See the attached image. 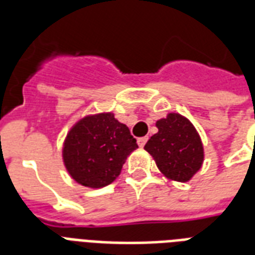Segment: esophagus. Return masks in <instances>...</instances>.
I'll list each match as a JSON object with an SVG mask.
<instances>
[{"mask_svg":"<svg viewBox=\"0 0 255 255\" xmlns=\"http://www.w3.org/2000/svg\"><path fill=\"white\" fill-rule=\"evenodd\" d=\"M147 140H148V136L139 137V139H137V144H139V147H144V145H145V143H147Z\"/></svg>","mask_w":255,"mask_h":255,"instance_id":"1","label":"esophagus"}]
</instances>
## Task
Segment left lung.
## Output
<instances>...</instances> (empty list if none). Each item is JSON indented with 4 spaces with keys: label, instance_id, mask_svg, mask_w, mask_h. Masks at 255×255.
I'll return each instance as SVG.
<instances>
[{
    "label": "left lung",
    "instance_id": "8db88e82",
    "mask_svg": "<svg viewBox=\"0 0 255 255\" xmlns=\"http://www.w3.org/2000/svg\"><path fill=\"white\" fill-rule=\"evenodd\" d=\"M159 132L151 136L144 149L155 159L160 172L174 181L186 182L204 161V147L196 128L180 114H168L156 122Z\"/></svg>",
    "mask_w": 255,
    "mask_h": 255
}]
</instances>
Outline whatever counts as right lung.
<instances>
[{
  "label": "right lung",
  "mask_w": 255,
  "mask_h": 255,
  "mask_svg": "<svg viewBox=\"0 0 255 255\" xmlns=\"http://www.w3.org/2000/svg\"><path fill=\"white\" fill-rule=\"evenodd\" d=\"M137 148L126 124L111 112L88 115L75 123L63 143V163L70 176L87 188H103L122 172Z\"/></svg>",
  "instance_id": "add662e5"
}]
</instances>
